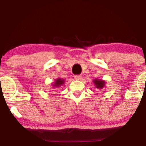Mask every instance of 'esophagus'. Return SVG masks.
I'll list each match as a JSON object with an SVG mask.
<instances>
[{
    "label": "esophagus",
    "instance_id": "1",
    "mask_svg": "<svg viewBox=\"0 0 146 146\" xmlns=\"http://www.w3.org/2000/svg\"><path fill=\"white\" fill-rule=\"evenodd\" d=\"M74 79L77 80H80L82 79V76L81 75H74Z\"/></svg>",
    "mask_w": 146,
    "mask_h": 146
}]
</instances>
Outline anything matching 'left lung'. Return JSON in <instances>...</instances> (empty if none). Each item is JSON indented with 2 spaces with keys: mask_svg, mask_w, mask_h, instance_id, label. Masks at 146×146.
<instances>
[{
  "mask_svg": "<svg viewBox=\"0 0 146 146\" xmlns=\"http://www.w3.org/2000/svg\"><path fill=\"white\" fill-rule=\"evenodd\" d=\"M93 82L95 84V87L98 89H102L105 85V82L102 80H99V79H96V80H93Z\"/></svg>",
  "mask_w": 146,
  "mask_h": 146,
  "instance_id": "obj_1",
  "label": "left lung"
}]
</instances>
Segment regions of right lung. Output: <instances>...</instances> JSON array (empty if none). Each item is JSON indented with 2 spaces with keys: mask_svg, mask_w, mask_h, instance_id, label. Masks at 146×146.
Returning <instances> with one entry per match:
<instances>
[{
  "mask_svg": "<svg viewBox=\"0 0 146 146\" xmlns=\"http://www.w3.org/2000/svg\"><path fill=\"white\" fill-rule=\"evenodd\" d=\"M64 80L63 79L58 78L55 80V82L52 84V86L54 87H59L61 85H62V84H64Z\"/></svg>",
  "mask_w": 146,
  "mask_h": 146,
  "instance_id": "1",
  "label": "right lung"
}]
</instances>
